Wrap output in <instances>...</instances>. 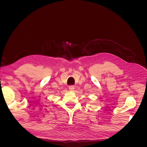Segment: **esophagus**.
Masks as SVG:
<instances>
[{
    "label": "esophagus",
    "mask_w": 147,
    "mask_h": 147,
    "mask_svg": "<svg viewBox=\"0 0 147 147\" xmlns=\"http://www.w3.org/2000/svg\"><path fill=\"white\" fill-rule=\"evenodd\" d=\"M69 90H70V91H74V90L75 89V87H74V86H73V85H71V86H69Z\"/></svg>",
    "instance_id": "esophagus-1"
}]
</instances>
